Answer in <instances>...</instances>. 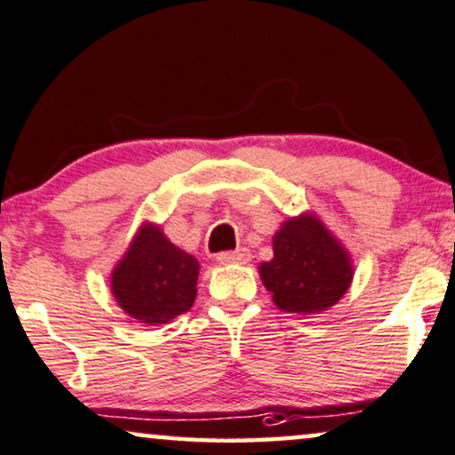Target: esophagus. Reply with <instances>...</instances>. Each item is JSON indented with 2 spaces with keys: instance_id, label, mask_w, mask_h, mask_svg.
I'll list each match as a JSON object with an SVG mask.
<instances>
[{
  "instance_id": "1",
  "label": "esophagus",
  "mask_w": 455,
  "mask_h": 455,
  "mask_svg": "<svg viewBox=\"0 0 455 455\" xmlns=\"http://www.w3.org/2000/svg\"><path fill=\"white\" fill-rule=\"evenodd\" d=\"M251 253L247 249H236V251H225V253H219L216 261L222 263V266H230V263H247Z\"/></svg>"
}]
</instances>
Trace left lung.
<instances>
[{"instance_id":"1","label":"left lung","mask_w":455,"mask_h":455,"mask_svg":"<svg viewBox=\"0 0 455 455\" xmlns=\"http://www.w3.org/2000/svg\"><path fill=\"white\" fill-rule=\"evenodd\" d=\"M259 277L283 313L316 315L347 292L354 261L315 212H304L282 222L274 235V259L261 263Z\"/></svg>"}]
</instances>
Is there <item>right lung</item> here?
<instances>
[{
	"instance_id": "obj_1",
	"label": "right lung",
	"mask_w": 455,
	"mask_h": 455,
	"mask_svg": "<svg viewBox=\"0 0 455 455\" xmlns=\"http://www.w3.org/2000/svg\"><path fill=\"white\" fill-rule=\"evenodd\" d=\"M200 263L173 245L155 222H142L114 266V300L137 323L155 327L188 313L198 294Z\"/></svg>"
}]
</instances>
